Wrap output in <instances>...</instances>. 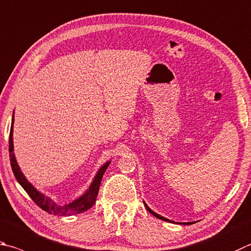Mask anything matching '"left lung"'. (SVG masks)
Listing matches in <instances>:
<instances>
[{"label": "left lung", "mask_w": 251, "mask_h": 251, "mask_svg": "<svg viewBox=\"0 0 251 251\" xmlns=\"http://www.w3.org/2000/svg\"><path fill=\"white\" fill-rule=\"evenodd\" d=\"M144 204H145V206H146V208H147V211L149 212V213H151L153 216H156L157 218H159V220H162V221H165V222H169V223H175L173 221H170V220H168V218H166V217H163V216H161V215H159V214H157V213H154L152 209H150L149 208V206L147 204H146L145 202H144ZM193 223V222H192ZM192 223H175V224H184V225H189V224H192Z\"/></svg>", "instance_id": "obj_1"}]
</instances>
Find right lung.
<instances>
[{
    "label": "right lung",
    "instance_id": "add662e5",
    "mask_svg": "<svg viewBox=\"0 0 251 251\" xmlns=\"http://www.w3.org/2000/svg\"><path fill=\"white\" fill-rule=\"evenodd\" d=\"M13 124H14V114H13V117H12L10 140H8V151H10L11 167L17 182L22 185V188L26 191L27 194L30 197V199L33 200V201L37 204L40 208L44 209V211L48 212L49 214H52V215H58V216L75 215V214L83 213L85 211H88L89 208L92 207L95 201H97L100 184H101L104 172H105V170L107 169V167L111 163V161H107L106 163H104L101 168H100V170L98 171L97 176H94L93 182L91 183L90 188L83 195H81L80 198L75 199V201H72L69 204L58 205L56 202L52 201L51 199L46 197V195H44L43 193H40L39 191L36 190L34 188V185L27 181L25 176L23 175V172L21 171V168L17 165V161L15 159V154L13 152V150H14V146H13Z\"/></svg>",
    "mask_w": 251,
    "mask_h": 251
}]
</instances>
